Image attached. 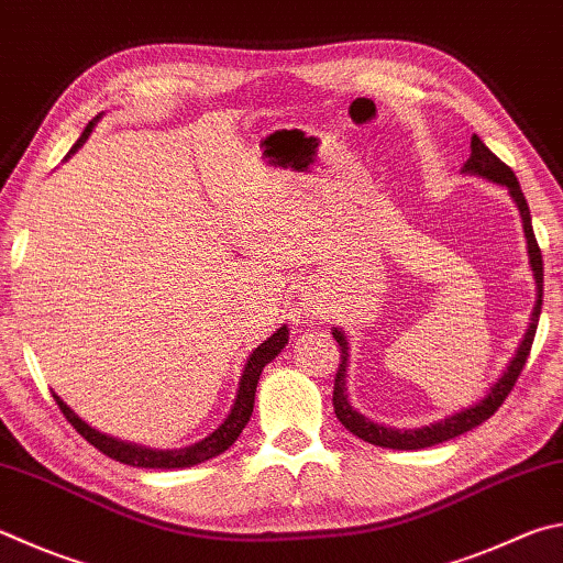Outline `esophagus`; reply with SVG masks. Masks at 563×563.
Instances as JSON below:
<instances>
[{"label":"esophagus","instance_id":"obj_1","mask_svg":"<svg viewBox=\"0 0 563 563\" xmlns=\"http://www.w3.org/2000/svg\"><path fill=\"white\" fill-rule=\"evenodd\" d=\"M308 312L317 314V312H322V308H320V305H310V308H308ZM320 317H322V314H320Z\"/></svg>","mask_w":563,"mask_h":563}]
</instances>
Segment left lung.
Instances as JSON below:
<instances>
[{"label": "left lung", "instance_id": "left-lung-1", "mask_svg": "<svg viewBox=\"0 0 563 563\" xmlns=\"http://www.w3.org/2000/svg\"><path fill=\"white\" fill-rule=\"evenodd\" d=\"M463 172H465V175H477V177H483L487 181L503 184V187H507L509 197H512V201L517 203L519 217H522L525 236H527L529 265H531V271H534V280H537V305H534V312H531L529 330L525 332V340L519 342L517 354L512 356V362H509L505 374L493 384V388H489L483 401H477L475 406H470V408H463V411L448 416V418H443V421H435L431 426L398 431V428H386V426L374 423L372 418L362 416L350 404V394H346V362H350V342H346V336H344L340 327H334L332 334H334L336 344H340V369H336V376H334V394H332L334 413H336V418H340V423L346 428V431L354 433L356 438H362V441H366V443H372V445L394 448V451H421V448L445 443L455 435H463L467 431H473L475 426L485 423L487 418L505 404L507 394L512 391V386L517 384V376L522 374L525 364H527V356L531 352V342H534L539 314H541V292H544V263H541L539 243L534 239V229H531L529 203L525 199L522 189H519V181L515 177V172L509 169L497 155H493V152L485 147V142L479 140L477 135H473V140H470V159L463 165Z\"/></svg>", "mask_w": 563, "mask_h": 563}]
</instances>
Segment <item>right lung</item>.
I'll list each match as a JSON object with an SVG mask.
<instances>
[{"label":"right lung","mask_w":563,"mask_h":563,"mask_svg":"<svg viewBox=\"0 0 563 563\" xmlns=\"http://www.w3.org/2000/svg\"><path fill=\"white\" fill-rule=\"evenodd\" d=\"M98 118L88 122L86 130H84V135L78 137V142H76L74 147H70L68 157L74 155V152L88 140V135L96 128ZM288 334H290V330L283 324L278 332H273L268 340L255 346L253 354L249 356L246 369H243V376H241V382H239L236 401H233L231 413L227 416V421H223L217 428V431L203 438V441L194 443V445H187V448H179V451H152V448H145V445L118 441V438L100 433V431H96V428H90L86 421H80V418L74 411H70V408L64 401H60V396L54 394V398H56V404L60 408V413L68 418V423L74 426L76 431L84 435L90 445H96L100 453L112 457V460H118V463H125V465H132V467H157V470L189 467V465L203 463V460H211V457L221 455L223 451H229V448L236 443V438L241 435L243 428H246V423L251 421L253 404H255V386H258L263 366L271 364L275 356L280 354L283 346L288 344Z\"/></svg>","instance_id":"obj_1"}]
</instances>
